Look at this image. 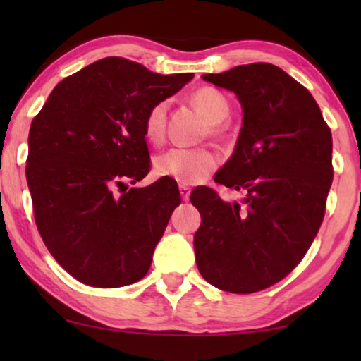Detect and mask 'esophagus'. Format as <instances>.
Returning a JSON list of instances; mask_svg holds the SVG:
<instances>
[{
    "label": "esophagus",
    "mask_w": 361,
    "mask_h": 361,
    "mask_svg": "<svg viewBox=\"0 0 361 361\" xmlns=\"http://www.w3.org/2000/svg\"><path fill=\"white\" fill-rule=\"evenodd\" d=\"M179 190H180L182 200H189V195H190V187H189V185H179Z\"/></svg>",
    "instance_id": "34e87169"
}]
</instances>
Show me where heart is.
Listing matches in <instances>:
<instances>
[{
  "mask_svg": "<svg viewBox=\"0 0 361 361\" xmlns=\"http://www.w3.org/2000/svg\"><path fill=\"white\" fill-rule=\"evenodd\" d=\"M192 102L204 113L212 125L224 121L230 115V102L219 88L200 87L192 93ZM169 102H156L146 111L142 130L146 140L152 145H159L166 136V121ZM214 135H219V126L212 128ZM219 159L215 152L207 147H172L154 159V171L157 176L169 177L182 185H195L205 180L210 172L215 171Z\"/></svg>",
  "mask_w": 361,
  "mask_h": 361,
  "instance_id": "b5f03b06",
  "label": "heart"
}]
</instances>
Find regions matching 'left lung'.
Wrapping results in <instances>:
<instances>
[{"label":"left lung","instance_id":"1","mask_svg":"<svg viewBox=\"0 0 361 361\" xmlns=\"http://www.w3.org/2000/svg\"><path fill=\"white\" fill-rule=\"evenodd\" d=\"M236 93L243 128L215 182L245 194L224 202L210 187L190 194L202 224L194 236L197 268L235 294L284 279L312 245L332 185V133L307 88L266 62L202 75Z\"/></svg>","mask_w":361,"mask_h":361}]
</instances>
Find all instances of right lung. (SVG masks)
<instances>
[{
    "label": "right lung",
    "instance_id": "obj_1",
    "mask_svg": "<svg viewBox=\"0 0 361 361\" xmlns=\"http://www.w3.org/2000/svg\"><path fill=\"white\" fill-rule=\"evenodd\" d=\"M194 73L161 75L123 57L97 61L54 88L29 130L26 177L44 245L77 281L142 279L172 212L176 180L128 187L151 169L146 111Z\"/></svg>",
    "mask_w": 361,
    "mask_h": 361
}]
</instances>
